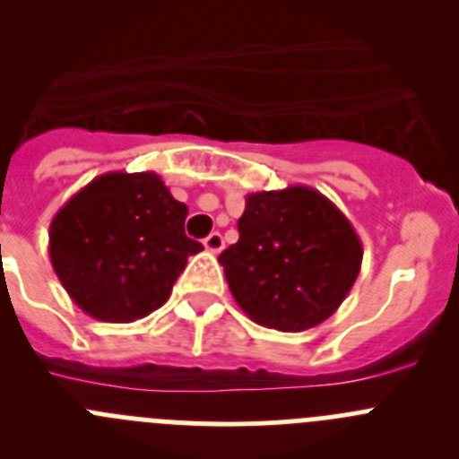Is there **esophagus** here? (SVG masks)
I'll return each mask as SVG.
<instances>
[{
    "label": "esophagus",
    "instance_id": "esophagus-1",
    "mask_svg": "<svg viewBox=\"0 0 459 459\" xmlns=\"http://www.w3.org/2000/svg\"><path fill=\"white\" fill-rule=\"evenodd\" d=\"M204 247L210 251V254H220V251L224 249V238H221V233L212 230V233L204 239Z\"/></svg>",
    "mask_w": 459,
    "mask_h": 459
}]
</instances>
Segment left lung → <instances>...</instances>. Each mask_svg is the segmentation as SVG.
Instances as JSON below:
<instances>
[{"mask_svg":"<svg viewBox=\"0 0 459 459\" xmlns=\"http://www.w3.org/2000/svg\"><path fill=\"white\" fill-rule=\"evenodd\" d=\"M238 230L220 263L238 306L264 328L319 326L359 273L358 233L328 196L307 186L247 195Z\"/></svg>","mask_w":459,"mask_h":459,"instance_id":"1","label":"left lung"}]
</instances>
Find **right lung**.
Instances as JSON below:
<instances>
[{"mask_svg": "<svg viewBox=\"0 0 459 459\" xmlns=\"http://www.w3.org/2000/svg\"><path fill=\"white\" fill-rule=\"evenodd\" d=\"M187 205L153 171H108L49 224V258L72 301L100 321L128 324L158 310L190 255Z\"/></svg>", "mask_w": 459, "mask_h": 459, "instance_id": "right-lung-1", "label": "right lung"}]
</instances>
